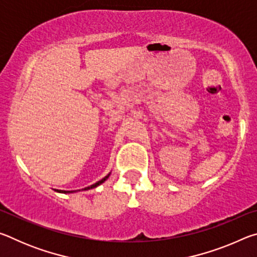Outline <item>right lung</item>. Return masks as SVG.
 Segmentation results:
<instances>
[{
    "label": "right lung",
    "mask_w": 257,
    "mask_h": 257,
    "mask_svg": "<svg viewBox=\"0 0 257 257\" xmlns=\"http://www.w3.org/2000/svg\"><path fill=\"white\" fill-rule=\"evenodd\" d=\"M110 175H111V172L108 173L107 176H105L103 178V179H101L99 181H97V182H95V184H93V185H90V186H88V187H86V188H84V189H78V190H59V189H55L56 191H58V193H62V194H72V193H76V191H80V190H88V189H92V188H96L97 186H99V185H102L104 181H105L108 177H110Z\"/></svg>",
    "instance_id": "right-lung-1"
}]
</instances>
